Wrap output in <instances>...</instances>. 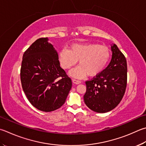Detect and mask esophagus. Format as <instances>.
Segmentation results:
<instances>
[{
    "mask_svg": "<svg viewBox=\"0 0 146 146\" xmlns=\"http://www.w3.org/2000/svg\"><path fill=\"white\" fill-rule=\"evenodd\" d=\"M72 82H74V84H80L81 82L80 81H79V80H77V79H72Z\"/></svg>",
    "mask_w": 146,
    "mask_h": 146,
    "instance_id": "1",
    "label": "esophagus"
}]
</instances>
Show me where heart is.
<instances>
[{
  "label": "heart",
  "instance_id": "obj_1",
  "mask_svg": "<svg viewBox=\"0 0 146 146\" xmlns=\"http://www.w3.org/2000/svg\"><path fill=\"white\" fill-rule=\"evenodd\" d=\"M109 58L108 48L94 43L72 44L69 49L64 48L58 53L60 65L64 69H69L79 60V65L70 72L77 78L97 75L106 67Z\"/></svg>",
  "mask_w": 146,
  "mask_h": 146
}]
</instances>
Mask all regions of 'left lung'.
Listing matches in <instances>:
<instances>
[{
    "mask_svg": "<svg viewBox=\"0 0 146 146\" xmlns=\"http://www.w3.org/2000/svg\"><path fill=\"white\" fill-rule=\"evenodd\" d=\"M112 58L102 72L86 81L84 103L92 111L105 113L114 109L124 96L127 82L126 58L115 44H111Z\"/></svg>",
    "mask_w": 146,
    "mask_h": 146,
    "instance_id": "1",
    "label": "left lung"
}]
</instances>
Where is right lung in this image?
Wrapping results in <instances>:
<instances>
[{
	"instance_id": "right-lung-1",
	"label": "right lung",
	"mask_w": 146,
	"mask_h": 146,
	"mask_svg": "<svg viewBox=\"0 0 146 146\" xmlns=\"http://www.w3.org/2000/svg\"><path fill=\"white\" fill-rule=\"evenodd\" d=\"M48 37L40 38L23 55L20 77L27 98L44 112L55 111L65 102L72 81L60 66L58 54Z\"/></svg>"
}]
</instances>
